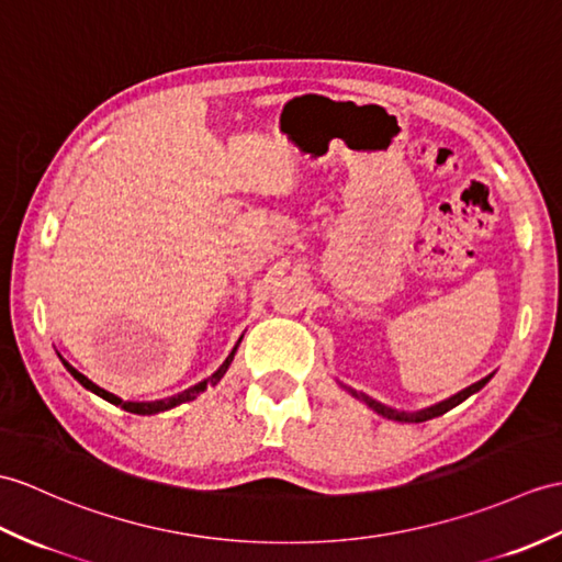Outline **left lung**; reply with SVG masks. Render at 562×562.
I'll use <instances>...</instances> for the list:
<instances>
[{
    "mask_svg": "<svg viewBox=\"0 0 562 562\" xmlns=\"http://www.w3.org/2000/svg\"><path fill=\"white\" fill-rule=\"evenodd\" d=\"M493 375V373H491ZM491 375H486V378H481L479 383H474V385H469V387H464V390H460L458 395H452V397H448V400H442V402H438V404H430V407H426V409H419V412H400V409H393V407H385L383 402H378V400H373V397H369V395H363V393H357V390H351V387H347V385H342V387H347L349 393H351V397H357V400H361L363 404H369V407L375 412V414H381V416H385V419H393V422H402V424H422V422H428V419H434V416H440V414H446V412H450L452 407H458L460 402H464L469 395H474V393H479L481 387H484L488 381H491Z\"/></svg>",
    "mask_w": 562,
    "mask_h": 562,
    "instance_id": "1",
    "label": "left lung"
}]
</instances>
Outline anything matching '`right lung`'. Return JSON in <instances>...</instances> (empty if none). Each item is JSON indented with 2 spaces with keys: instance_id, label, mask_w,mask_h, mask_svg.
Segmentation results:
<instances>
[{
  "instance_id": "1",
  "label": "right lung",
  "mask_w": 562,
  "mask_h": 562,
  "mask_svg": "<svg viewBox=\"0 0 562 562\" xmlns=\"http://www.w3.org/2000/svg\"><path fill=\"white\" fill-rule=\"evenodd\" d=\"M239 342H241V337H239ZM239 342L234 345V349L229 351V357L222 361V367L213 373V375H207L205 381H201V383H195V385H191L189 390H181V393H177V395H172V397H165V400H155V402H124V400H120L116 395H112V393H108V390H102L100 385H95L93 381H88V378L83 375V373H78L69 361H64L61 359V363L64 367H67V371L76 378L78 383H81L86 390H90V393H95L98 397H102V400H108V402H112V404H116V407H122V409H126V412H132V414H158V412H167V409H172V407H177V404H181V402H191V400H195L199 397L203 390L207 387V385H215L222 375L227 373V369H229V363H232V359H234V355H237V347H239Z\"/></svg>"
}]
</instances>
